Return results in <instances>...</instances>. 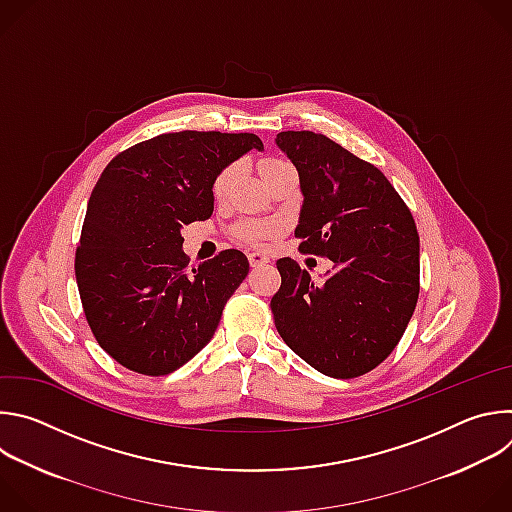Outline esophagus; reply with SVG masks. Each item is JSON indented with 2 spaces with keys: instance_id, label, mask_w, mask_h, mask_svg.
<instances>
[{
  "instance_id": "1",
  "label": "esophagus",
  "mask_w": 512,
  "mask_h": 512,
  "mask_svg": "<svg viewBox=\"0 0 512 512\" xmlns=\"http://www.w3.org/2000/svg\"><path fill=\"white\" fill-rule=\"evenodd\" d=\"M249 265L251 267H261V265H267L269 263V257L263 255V253H249Z\"/></svg>"
}]
</instances>
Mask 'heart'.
Listing matches in <instances>:
<instances>
[{"label": "heart", "mask_w": 512, "mask_h": 512, "mask_svg": "<svg viewBox=\"0 0 512 512\" xmlns=\"http://www.w3.org/2000/svg\"><path fill=\"white\" fill-rule=\"evenodd\" d=\"M287 164L277 160V158H265L261 164H259V172L263 176V180H267L269 176H273L277 170L285 168ZM237 178V166H227L225 170H221V174L216 176L214 184H212V196L214 200H225L233 188V182ZM275 235V227L271 225H265V223H243L237 227V237L241 241H247V243H253V245H261L265 241H269L271 237Z\"/></svg>", "instance_id": "heart-1"}]
</instances>
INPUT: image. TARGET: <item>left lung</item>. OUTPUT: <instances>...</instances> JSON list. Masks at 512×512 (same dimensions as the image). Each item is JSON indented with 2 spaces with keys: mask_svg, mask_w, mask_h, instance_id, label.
<instances>
[{
  "mask_svg": "<svg viewBox=\"0 0 512 512\" xmlns=\"http://www.w3.org/2000/svg\"><path fill=\"white\" fill-rule=\"evenodd\" d=\"M275 143L300 174V251L328 257L324 283L294 259H279L271 298L283 342L310 367L354 379L399 344L419 296V235L385 174L330 137L281 131Z\"/></svg>",
  "mask_w": 512,
  "mask_h": 512,
  "instance_id": "obj_1",
  "label": "left lung"
}]
</instances>
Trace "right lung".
Instances as JSON below:
<instances>
[{
	"label": "right lung",
	"instance_id": "right-lung-1",
	"mask_svg": "<svg viewBox=\"0 0 512 512\" xmlns=\"http://www.w3.org/2000/svg\"><path fill=\"white\" fill-rule=\"evenodd\" d=\"M255 133H162L117 154L97 180L75 255L87 322L121 367L162 377L198 354L249 273L237 249L188 265L182 227L206 221L212 184Z\"/></svg>",
	"mask_w": 512,
	"mask_h": 512
}]
</instances>
